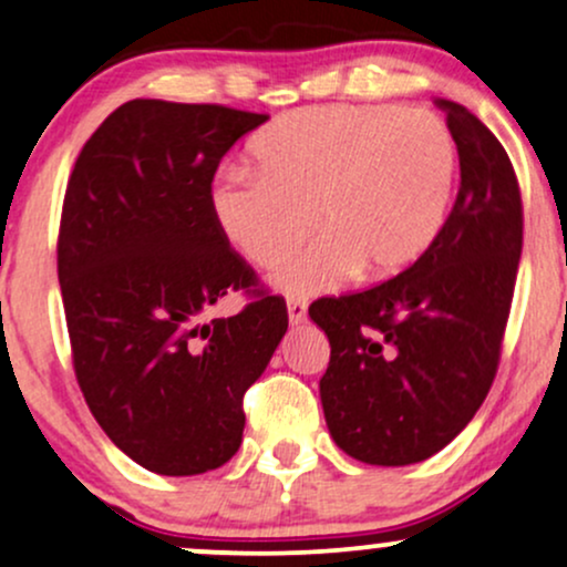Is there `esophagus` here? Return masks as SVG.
<instances>
[{"instance_id": "obj_1", "label": "esophagus", "mask_w": 567, "mask_h": 567, "mask_svg": "<svg viewBox=\"0 0 567 567\" xmlns=\"http://www.w3.org/2000/svg\"><path fill=\"white\" fill-rule=\"evenodd\" d=\"M306 311H309V303H306V298H288V317H290V324H301L306 322Z\"/></svg>"}]
</instances>
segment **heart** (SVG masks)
I'll return each mask as SVG.
<instances>
[{
	"mask_svg": "<svg viewBox=\"0 0 567 567\" xmlns=\"http://www.w3.org/2000/svg\"><path fill=\"white\" fill-rule=\"evenodd\" d=\"M258 171L226 167L210 192L224 237L258 269H271L311 226L322 234L279 269L290 292L336 288L408 269L445 224L455 141L437 114L322 106L279 116L252 143Z\"/></svg>",
	"mask_w": 567,
	"mask_h": 567,
	"instance_id": "b5f03b06",
	"label": "heart"
}]
</instances>
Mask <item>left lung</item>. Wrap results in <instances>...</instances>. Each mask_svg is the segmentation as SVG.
<instances>
[{
	"label": "left lung",
	"instance_id": "8db88e82",
	"mask_svg": "<svg viewBox=\"0 0 567 567\" xmlns=\"http://www.w3.org/2000/svg\"><path fill=\"white\" fill-rule=\"evenodd\" d=\"M458 146L461 186L434 243L368 290L317 298L330 341L320 379L336 445L375 466L429 458L474 419L498 373L523 197L509 154L461 103L434 97Z\"/></svg>",
	"mask_w": 567,
	"mask_h": 567
}]
</instances>
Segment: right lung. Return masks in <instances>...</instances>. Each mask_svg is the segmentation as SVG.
Returning a JSON list of instances; mask_svg holds the SVG:
<instances>
[{"instance_id": "right-lung-1", "label": "right lung", "mask_w": 567, "mask_h": 567, "mask_svg": "<svg viewBox=\"0 0 567 567\" xmlns=\"http://www.w3.org/2000/svg\"><path fill=\"white\" fill-rule=\"evenodd\" d=\"M269 114L127 101L90 135L63 197L58 279L90 413L143 470L188 477L243 442V396L288 330L213 218V175ZM231 289L234 318L206 317Z\"/></svg>"}]
</instances>
